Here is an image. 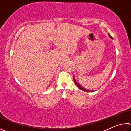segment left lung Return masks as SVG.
Segmentation results:
<instances>
[{"label": "left lung", "instance_id": "obj_1", "mask_svg": "<svg viewBox=\"0 0 131 131\" xmlns=\"http://www.w3.org/2000/svg\"><path fill=\"white\" fill-rule=\"evenodd\" d=\"M108 35H109V36L111 37V38H112V37L109 34H108ZM73 79H74V83H75V84H76V85H77V87H79V88H80V89H81V90L84 91H86V92H91V91H90V90H85V88H84L83 87H82L80 85H79V83H77L76 81V79H74V77H73Z\"/></svg>", "mask_w": 131, "mask_h": 131}]
</instances>
